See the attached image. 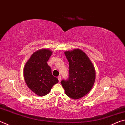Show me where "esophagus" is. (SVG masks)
Here are the masks:
<instances>
[{
  "mask_svg": "<svg viewBox=\"0 0 125 125\" xmlns=\"http://www.w3.org/2000/svg\"><path fill=\"white\" fill-rule=\"evenodd\" d=\"M58 81H60L61 80V76H58Z\"/></svg>",
  "mask_w": 125,
  "mask_h": 125,
  "instance_id": "1",
  "label": "esophagus"
}]
</instances>
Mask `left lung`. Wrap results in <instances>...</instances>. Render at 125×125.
Instances as JSON below:
<instances>
[{"label": "left lung", "mask_w": 125, "mask_h": 125, "mask_svg": "<svg viewBox=\"0 0 125 125\" xmlns=\"http://www.w3.org/2000/svg\"><path fill=\"white\" fill-rule=\"evenodd\" d=\"M69 64V77L61 81L65 93L70 98L78 99L89 92L96 78V71L89 58L80 49L64 52Z\"/></svg>", "instance_id": "1"}]
</instances>
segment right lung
Returning <instances> with one entry per match:
<instances>
[{"mask_svg": "<svg viewBox=\"0 0 125 125\" xmlns=\"http://www.w3.org/2000/svg\"><path fill=\"white\" fill-rule=\"evenodd\" d=\"M52 53L48 49L37 51L24 68V78L27 86L39 96L49 94L53 86L58 83V79L52 75L51 68L47 64Z\"/></svg>", "mask_w": 125, "mask_h": 125, "instance_id": "obj_1", "label": "right lung"}]
</instances>
